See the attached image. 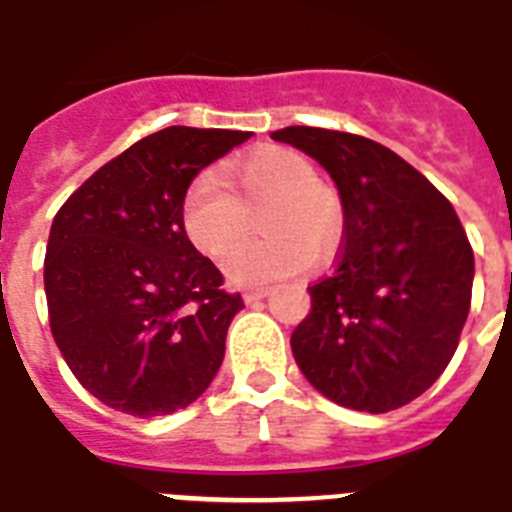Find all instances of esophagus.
<instances>
[{
  "instance_id": "obj_1",
  "label": "esophagus",
  "mask_w": 512,
  "mask_h": 512,
  "mask_svg": "<svg viewBox=\"0 0 512 512\" xmlns=\"http://www.w3.org/2000/svg\"><path fill=\"white\" fill-rule=\"evenodd\" d=\"M268 294V286H247V289H244V302H255V299H263L268 297Z\"/></svg>"
}]
</instances>
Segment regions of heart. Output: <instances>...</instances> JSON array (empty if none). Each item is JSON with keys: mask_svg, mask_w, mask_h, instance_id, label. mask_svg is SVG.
Here are the masks:
<instances>
[{"mask_svg": "<svg viewBox=\"0 0 512 512\" xmlns=\"http://www.w3.org/2000/svg\"><path fill=\"white\" fill-rule=\"evenodd\" d=\"M226 181L202 173L181 197V231L202 255L220 260L248 233V213L266 205L261 230L271 239L228 254L226 273L239 284L292 276L334 255L344 239V202L318 168L286 147H265L228 165Z\"/></svg>", "mask_w": 512, "mask_h": 512, "instance_id": "heart-1", "label": "heart"}]
</instances>
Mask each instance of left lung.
<instances>
[{
  "mask_svg": "<svg viewBox=\"0 0 512 512\" xmlns=\"http://www.w3.org/2000/svg\"><path fill=\"white\" fill-rule=\"evenodd\" d=\"M315 157L344 202L336 265L307 286L292 334L299 371L336 405L389 413L421 397L458 350L473 249L455 207L378 141L328 128L270 134Z\"/></svg>",
  "mask_w": 512,
  "mask_h": 512,
  "instance_id": "obj_1",
  "label": "left lung"
}]
</instances>
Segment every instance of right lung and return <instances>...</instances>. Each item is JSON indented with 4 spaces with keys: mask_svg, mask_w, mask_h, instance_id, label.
<instances>
[{
    "mask_svg": "<svg viewBox=\"0 0 512 512\" xmlns=\"http://www.w3.org/2000/svg\"><path fill=\"white\" fill-rule=\"evenodd\" d=\"M249 131L170 126L112 157L57 210L44 257L49 328L86 392L155 418L191 405L218 373L244 307L181 231L199 170Z\"/></svg>",
    "mask_w": 512,
    "mask_h": 512,
    "instance_id": "1",
    "label": "right lung"
}]
</instances>
